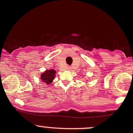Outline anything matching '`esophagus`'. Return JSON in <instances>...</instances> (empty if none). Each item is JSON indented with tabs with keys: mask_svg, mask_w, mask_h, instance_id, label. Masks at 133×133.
Listing matches in <instances>:
<instances>
[{
	"mask_svg": "<svg viewBox=\"0 0 133 133\" xmlns=\"http://www.w3.org/2000/svg\"><path fill=\"white\" fill-rule=\"evenodd\" d=\"M67 70H70V67H69V66H68V67H67Z\"/></svg>",
	"mask_w": 133,
	"mask_h": 133,
	"instance_id": "1",
	"label": "esophagus"
}]
</instances>
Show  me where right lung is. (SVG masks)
<instances>
[{
	"mask_svg": "<svg viewBox=\"0 0 133 133\" xmlns=\"http://www.w3.org/2000/svg\"><path fill=\"white\" fill-rule=\"evenodd\" d=\"M55 73H56V71L54 70H46L41 75V79H42V81L43 82L46 83V84H49L50 83H52L54 78H55Z\"/></svg>",
	"mask_w": 133,
	"mask_h": 133,
	"instance_id": "obj_1",
	"label": "right lung"
}]
</instances>
